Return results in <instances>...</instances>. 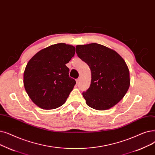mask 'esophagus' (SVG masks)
Returning a JSON list of instances; mask_svg holds the SVG:
<instances>
[{
  "instance_id": "esophagus-1",
  "label": "esophagus",
  "mask_w": 155,
  "mask_h": 155,
  "mask_svg": "<svg viewBox=\"0 0 155 155\" xmlns=\"http://www.w3.org/2000/svg\"><path fill=\"white\" fill-rule=\"evenodd\" d=\"M76 82H77V84H78L79 82H80V78H77V79L76 80Z\"/></svg>"
}]
</instances>
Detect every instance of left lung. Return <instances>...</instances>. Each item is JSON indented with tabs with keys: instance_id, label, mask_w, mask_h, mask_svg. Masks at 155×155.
Segmentation results:
<instances>
[{
	"instance_id": "obj_1",
	"label": "left lung",
	"mask_w": 155,
	"mask_h": 155,
	"mask_svg": "<svg viewBox=\"0 0 155 155\" xmlns=\"http://www.w3.org/2000/svg\"><path fill=\"white\" fill-rule=\"evenodd\" d=\"M76 52L91 71V85L82 93L87 104L97 110L117 104L130 86L129 71L123 58L115 51L96 43L78 45Z\"/></svg>"
}]
</instances>
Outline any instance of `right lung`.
I'll use <instances>...</instances> for the list:
<instances>
[{
	"label": "right lung",
	"instance_id": "obj_1",
	"mask_svg": "<svg viewBox=\"0 0 155 155\" xmlns=\"http://www.w3.org/2000/svg\"><path fill=\"white\" fill-rule=\"evenodd\" d=\"M75 48L60 43L38 52L26 64L25 89L38 107L52 110L63 105L76 84L66 66L75 55Z\"/></svg>",
	"mask_w": 155,
	"mask_h": 155
}]
</instances>
